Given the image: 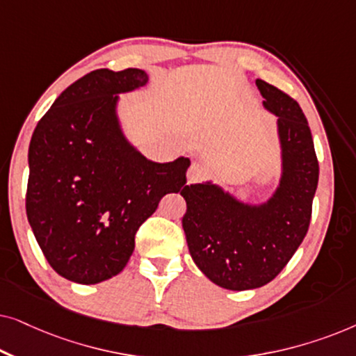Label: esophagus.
Wrapping results in <instances>:
<instances>
[{
  "instance_id": "34e87169",
  "label": "esophagus",
  "mask_w": 356,
  "mask_h": 356,
  "mask_svg": "<svg viewBox=\"0 0 356 356\" xmlns=\"http://www.w3.org/2000/svg\"><path fill=\"white\" fill-rule=\"evenodd\" d=\"M207 168L204 167V165L197 163V162H193L191 167L188 170V183H199L202 181L204 178H207Z\"/></svg>"
}]
</instances>
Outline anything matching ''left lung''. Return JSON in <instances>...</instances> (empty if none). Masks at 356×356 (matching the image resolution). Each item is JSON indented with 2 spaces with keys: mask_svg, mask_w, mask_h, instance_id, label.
Listing matches in <instances>:
<instances>
[{
  "mask_svg": "<svg viewBox=\"0 0 356 356\" xmlns=\"http://www.w3.org/2000/svg\"><path fill=\"white\" fill-rule=\"evenodd\" d=\"M256 86L266 108L279 118L284 170L274 196L250 206L212 183L181 191L193 261L213 284L236 291L269 284L289 264L309 228L319 179L313 136L298 102L262 79Z\"/></svg>",
  "mask_w": 356,
  "mask_h": 356,
  "instance_id": "left-lung-1",
  "label": "left lung"
}]
</instances>
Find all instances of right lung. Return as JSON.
I'll use <instances>...</instances> for the list:
<instances>
[{
  "mask_svg": "<svg viewBox=\"0 0 356 356\" xmlns=\"http://www.w3.org/2000/svg\"><path fill=\"white\" fill-rule=\"evenodd\" d=\"M145 82L136 67L92 71L61 92L32 134L29 223L48 264L76 284L120 274L160 199L186 188L189 159L150 162L121 133L116 94Z\"/></svg>",
  "mask_w": 356,
  "mask_h": 356,
  "instance_id": "right-lung-1",
  "label": "right lung"
}]
</instances>
